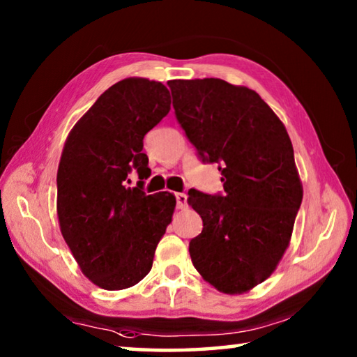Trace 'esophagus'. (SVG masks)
<instances>
[{
    "label": "esophagus",
    "mask_w": 357,
    "mask_h": 357,
    "mask_svg": "<svg viewBox=\"0 0 357 357\" xmlns=\"http://www.w3.org/2000/svg\"><path fill=\"white\" fill-rule=\"evenodd\" d=\"M176 206L178 209H185L188 208V195L185 194H176Z\"/></svg>",
    "instance_id": "34e87169"
}]
</instances>
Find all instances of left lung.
<instances>
[{
    "instance_id": "left-lung-1",
    "label": "left lung",
    "mask_w": 357,
    "mask_h": 357,
    "mask_svg": "<svg viewBox=\"0 0 357 357\" xmlns=\"http://www.w3.org/2000/svg\"><path fill=\"white\" fill-rule=\"evenodd\" d=\"M174 114L224 195L189 190L203 230L189 243L203 280L224 294L252 289L289 246L303 189L286 127L254 90L222 79L168 81Z\"/></svg>"
}]
</instances>
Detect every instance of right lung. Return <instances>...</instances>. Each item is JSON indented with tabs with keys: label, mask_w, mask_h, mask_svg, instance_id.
<instances>
[{
	"label": "right lung",
	"mask_w": 357,
	"mask_h": 357,
	"mask_svg": "<svg viewBox=\"0 0 357 357\" xmlns=\"http://www.w3.org/2000/svg\"><path fill=\"white\" fill-rule=\"evenodd\" d=\"M162 82L127 77L101 93L68 135L56 172L61 235L82 273L106 291L132 287L152 268L176 206L169 192L146 195L143 138L168 114Z\"/></svg>",
	"instance_id": "add662e5"
}]
</instances>
